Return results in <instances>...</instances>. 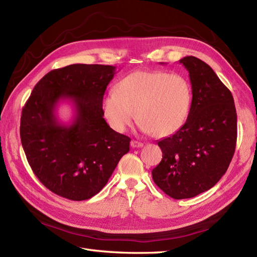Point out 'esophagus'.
<instances>
[{
    "instance_id": "esophagus-1",
    "label": "esophagus",
    "mask_w": 257,
    "mask_h": 257,
    "mask_svg": "<svg viewBox=\"0 0 257 257\" xmlns=\"http://www.w3.org/2000/svg\"><path fill=\"white\" fill-rule=\"evenodd\" d=\"M130 146H132L133 148H141V147L144 146V144L140 143V141H137V140H132Z\"/></svg>"
}]
</instances>
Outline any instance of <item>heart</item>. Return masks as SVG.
<instances>
[{"label": "heart", "instance_id": "b5f03b06", "mask_svg": "<svg viewBox=\"0 0 257 257\" xmlns=\"http://www.w3.org/2000/svg\"><path fill=\"white\" fill-rule=\"evenodd\" d=\"M192 103V89L181 74L137 70L114 86L102 99L109 125L123 133L135 117L146 133L157 138L173 135L185 123ZM136 116H134V113Z\"/></svg>", "mask_w": 257, "mask_h": 257}]
</instances>
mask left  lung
Instances as JSON below:
<instances>
[{"label": "left lung", "instance_id": "8db88e82", "mask_svg": "<svg viewBox=\"0 0 257 257\" xmlns=\"http://www.w3.org/2000/svg\"><path fill=\"white\" fill-rule=\"evenodd\" d=\"M179 62L189 72L192 103L182 127L158 143L162 160L152 170L155 183L176 200L214 187L230 166L237 138L231 91L201 59L187 56Z\"/></svg>", "mask_w": 257, "mask_h": 257}]
</instances>
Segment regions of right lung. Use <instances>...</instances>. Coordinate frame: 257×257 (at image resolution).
<instances>
[{"mask_svg":"<svg viewBox=\"0 0 257 257\" xmlns=\"http://www.w3.org/2000/svg\"><path fill=\"white\" fill-rule=\"evenodd\" d=\"M110 65L73 64L51 70L35 85L22 110V146L38 180L73 201L90 199L105 187L130 138L103 119L102 98L113 78ZM73 103L69 125L58 121L59 101Z\"/></svg>","mask_w":257,"mask_h":257,"instance_id":"1","label":"right lung"}]
</instances>
